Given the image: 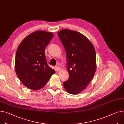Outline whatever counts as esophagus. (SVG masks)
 <instances>
[{
    "mask_svg": "<svg viewBox=\"0 0 124 124\" xmlns=\"http://www.w3.org/2000/svg\"><path fill=\"white\" fill-rule=\"evenodd\" d=\"M55 68V70L57 71H59L60 70V68L58 66H56Z\"/></svg>",
    "mask_w": 124,
    "mask_h": 124,
    "instance_id": "esophagus-1",
    "label": "esophagus"
}]
</instances>
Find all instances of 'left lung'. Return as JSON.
<instances>
[{
	"label": "left lung",
	"mask_w": 124,
	"mask_h": 124,
	"mask_svg": "<svg viewBox=\"0 0 124 124\" xmlns=\"http://www.w3.org/2000/svg\"><path fill=\"white\" fill-rule=\"evenodd\" d=\"M58 35L65 49L69 74L63 85L70 94L84 90L93 78L96 69V52L91 42L80 33L63 29Z\"/></svg>",
	"instance_id": "left-lung-1"
}]
</instances>
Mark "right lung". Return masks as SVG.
<instances>
[{"instance_id":"add662e5","label":"right lung","mask_w":124,"mask_h":124,"mask_svg":"<svg viewBox=\"0 0 124 124\" xmlns=\"http://www.w3.org/2000/svg\"><path fill=\"white\" fill-rule=\"evenodd\" d=\"M53 37L51 32L37 31L25 38L18 47L15 72L22 83L31 90L43 87L55 73L48 66L44 52Z\"/></svg>"}]
</instances>
